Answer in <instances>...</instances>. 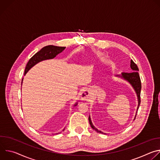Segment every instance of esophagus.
<instances>
[{
	"label": "esophagus",
	"mask_w": 160,
	"mask_h": 160,
	"mask_svg": "<svg viewBox=\"0 0 160 160\" xmlns=\"http://www.w3.org/2000/svg\"><path fill=\"white\" fill-rule=\"evenodd\" d=\"M80 98L82 100H88L90 98V91L88 88H85L82 90Z\"/></svg>",
	"instance_id": "1"
}]
</instances>
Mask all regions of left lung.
<instances>
[{
    "mask_svg": "<svg viewBox=\"0 0 160 160\" xmlns=\"http://www.w3.org/2000/svg\"><path fill=\"white\" fill-rule=\"evenodd\" d=\"M130 68L131 70H132V72L130 73H122L121 75H116V77H120L121 78L125 80V81H127V82H128L131 86L132 87V88H133V90H135V94L137 95V98H138V108H137V111H136V114L134 118V120L136 117L137 115V112H138V110L139 109V107L140 106V103H141V79H140V77L138 73L139 71V68L138 67V66L136 65V64L132 61H130ZM88 121H89V123L94 130H95L98 133H105L102 132L101 130H99L98 128H96L93 123H92V121H91V118L90 117L89 115L88 117Z\"/></svg>",
    "mask_w": 160,
    "mask_h": 160,
    "instance_id": "obj_1",
    "label": "left lung"
}]
</instances>
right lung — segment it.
Masks as SVG:
<instances>
[{
	"mask_svg": "<svg viewBox=\"0 0 160 160\" xmlns=\"http://www.w3.org/2000/svg\"><path fill=\"white\" fill-rule=\"evenodd\" d=\"M65 48L66 47L54 46V45H47V46L43 48L40 51L37 52L33 57H32L29 60V61L28 62L25 68V75L35 64H37V63L42 61L54 59L58 54L62 52L65 49ZM77 104H78V102H76L74 104V106H76ZM64 130V128L62 130V131ZM59 133L61 132H59L57 133L58 134Z\"/></svg>",
	"mask_w": 160,
	"mask_h": 160,
	"instance_id": "obj_1",
	"label": "right lung"
}]
</instances>
